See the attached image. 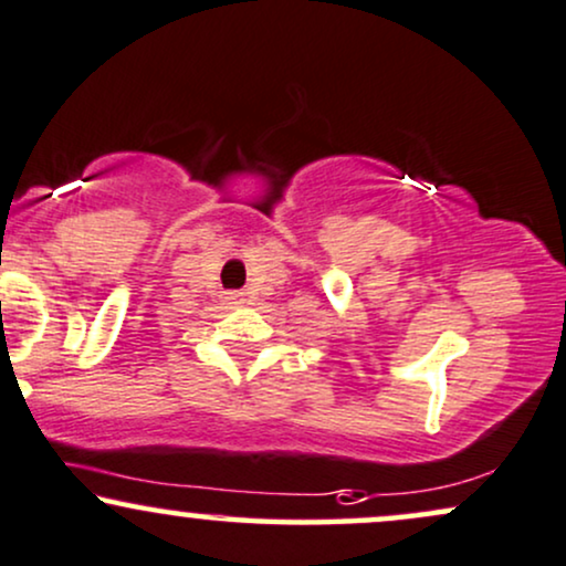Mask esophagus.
I'll return each instance as SVG.
<instances>
[{
    "instance_id": "34e87169",
    "label": "esophagus",
    "mask_w": 566,
    "mask_h": 566,
    "mask_svg": "<svg viewBox=\"0 0 566 566\" xmlns=\"http://www.w3.org/2000/svg\"><path fill=\"white\" fill-rule=\"evenodd\" d=\"M229 301L234 303V305H242L244 303V295H242V292H229Z\"/></svg>"
}]
</instances>
